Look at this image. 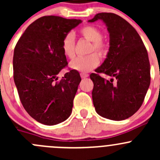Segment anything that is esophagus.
<instances>
[{"instance_id":"34e87169","label":"esophagus","mask_w":160,"mask_h":160,"mask_svg":"<svg viewBox=\"0 0 160 160\" xmlns=\"http://www.w3.org/2000/svg\"><path fill=\"white\" fill-rule=\"evenodd\" d=\"M88 74L87 73H84V72H81L80 73V77H81V78H86V77H88Z\"/></svg>"}]
</instances>
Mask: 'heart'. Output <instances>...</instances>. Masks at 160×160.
Listing matches in <instances>:
<instances>
[{"label": "heart", "mask_w": 160, "mask_h": 160, "mask_svg": "<svg viewBox=\"0 0 160 160\" xmlns=\"http://www.w3.org/2000/svg\"><path fill=\"white\" fill-rule=\"evenodd\" d=\"M80 34L88 41L92 42L88 52L95 51L100 56H104L107 54L108 46L102 40L103 34L99 28L92 25H86L80 30ZM62 50L67 58L73 59L75 56V39L72 33L67 34L62 39ZM96 53L76 58L70 62V67L78 72H90L99 64V57Z\"/></svg>", "instance_id": "1"}]
</instances>
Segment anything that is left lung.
Masks as SVG:
<instances>
[{
    "instance_id": "1",
    "label": "left lung",
    "mask_w": 160,
    "mask_h": 160,
    "mask_svg": "<svg viewBox=\"0 0 160 160\" xmlns=\"http://www.w3.org/2000/svg\"><path fill=\"white\" fill-rule=\"evenodd\" d=\"M101 19L110 34L109 52L102 65L91 73L93 106L99 115L122 121L133 115L142 104L150 84L147 50L136 30L114 13H98L89 22ZM100 73L112 77L103 78ZM116 82H113V79Z\"/></svg>"
}]
</instances>
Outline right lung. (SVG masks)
Here are the masks:
<instances>
[{
	"mask_svg": "<svg viewBox=\"0 0 160 160\" xmlns=\"http://www.w3.org/2000/svg\"><path fill=\"white\" fill-rule=\"evenodd\" d=\"M81 20L43 16L26 28L14 50V83L24 108L37 122L53 125L72 112L81 78L71 70L58 80L57 74L68 65L62 41Z\"/></svg>",
	"mask_w": 160,
	"mask_h": 160,
	"instance_id": "obj_1",
	"label": "right lung"
}]
</instances>
